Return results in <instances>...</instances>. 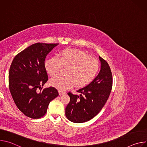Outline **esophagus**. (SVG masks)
Masks as SVG:
<instances>
[{
	"label": "esophagus",
	"mask_w": 147,
	"mask_h": 147,
	"mask_svg": "<svg viewBox=\"0 0 147 147\" xmlns=\"http://www.w3.org/2000/svg\"><path fill=\"white\" fill-rule=\"evenodd\" d=\"M59 95H62L66 94V92H63V91H59Z\"/></svg>",
	"instance_id": "1"
}]
</instances>
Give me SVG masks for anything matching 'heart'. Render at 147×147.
<instances>
[{"mask_svg": "<svg viewBox=\"0 0 147 147\" xmlns=\"http://www.w3.org/2000/svg\"><path fill=\"white\" fill-rule=\"evenodd\" d=\"M48 73L56 76L61 67L67 69L66 77L56 76L50 81L51 85L59 90L64 91L76 84L77 87L84 86L91 82L99 69V63L95 58L78 49H66L59 57H52L45 63Z\"/></svg>", "mask_w": 147, "mask_h": 147, "instance_id": "b5f03b06", "label": "heart"}]
</instances>
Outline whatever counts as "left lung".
<instances>
[{
	"instance_id": "1",
	"label": "left lung",
	"mask_w": 147,
	"mask_h": 147,
	"mask_svg": "<svg viewBox=\"0 0 147 147\" xmlns=\"http://www.w3.org/2000/svg\"><path fill=\"white\" fill-rule=\"evenodd\" d=\"M100 70L94 80L86 87L77 91L80 94H67L70 100L66 108V116L71 121H87L101 111L106 103L112 88V74L107 61L99 56Z\"/></svg>"
}]
</instances>
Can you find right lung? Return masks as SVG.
<instances>
[{
    "label": "right lung",
    "mask_w": 147,
    "mask_h": 147,
    "mask_svg": "<svg viewBox=\"0 0 147 147\" xmlns=\"http://www.w3.org/2000/svg\"><path fill=\"white\" fill-rule=\"evenodd\" d=\"M59 44L36 43L18 53L9 73V90L15 104L26 116L39 119L59 95L52 87L42 89L48 80L45 67L47 55Z\"/></svg>",
    "instance_id": "obj_1"
}]
</instances>
